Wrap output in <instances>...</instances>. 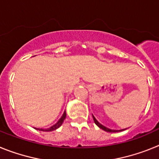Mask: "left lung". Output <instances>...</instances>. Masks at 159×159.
Listing matches in <instances>:
<instances>
[{"label":"left lung","instance_id":"left-lung-1","mask_svg":"<svg viewBox=\"0 0 159 159\" xmlns=\"http://www.w3.org/2000/svg\"><path fill=\"white\" fill-rule=\"evenodd\" d=\"M92 116H93L94 122H95V124H96L97 126H98V127H99V128H101V129H102V130H105V131H107V132H118V131H122V130H125V129H123V130H111V129H109V128H107V127H104V126H103V125L100 124V123H99V122L97 121L96 119H95V118L94 117L93 115H92Z\"/></svg>","mask_w":159,"mask_h":159}]
</instances>
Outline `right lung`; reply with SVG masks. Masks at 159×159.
<instances>
[{"mask_svg":"<svg viewBox=\"0 0 159 159\" xmlns=\"http://www.w3.org/2000/svg\"><path fill=\"white\" fill-rule=\"evenodd\" d=\"M66 118V112L64 111V114H63V116H61V118H60V119H59V121L57 122L56 124H54L53 126H52L51 127H49V128L48 129H40V128H36V130H42V131H52V130H57V128H59V127L62 125V123H64V120Z\"/></svg>","mask_w":159,"mask_h":159,"instance_id":"obj_1","label":"right lung"}]
</instances>
